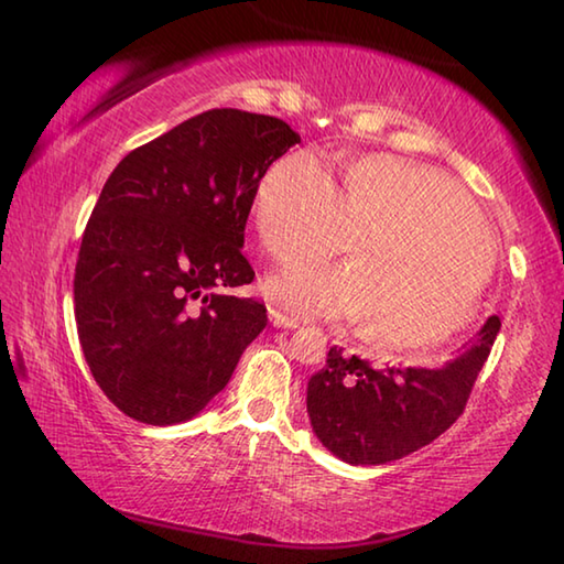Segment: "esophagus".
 I'll list each match as a JSON object with an SVG mask.
<instances>
[{"label": "esophagus", "mask_w": 564, "mask_h": 564, "mask_svg": "<svg viewBox=\"0 0 564 564\" xmlns=\"http://www.w3.org/2000/svg\"><path fill=\"white\" fill-rule=\"evenodd\" d=\"M269 318L275 328H299V321L285 316V313H281L279 308H269Z\"/></svg>", "instance_id": "1"}]
</instances>
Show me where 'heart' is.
Here are the masks:
<instances>
[{
	"instance_id": "b5f03b06",
	"label": "heart",
	"mask_w": 564,
	"mask_h": 564,
	"mask_svg": "<svg viewBox=\"0 0 564 564\" xmlns=\"http://www.w3.org/2000/svg\"><path fill=\"white\" fill-rule=\"evenodd\" d=\"M253 218L271 259L296 261L269 281L271 299L299 316L360 318L362 336L393 350L451 340L498 261L460 186L388 154L350 161L338 188L318 156L291 151L259 181ZM350 240L357 259L348 267L307 261Z\"/></svg>"
}]
</instances>
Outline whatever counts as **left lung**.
Segmentation results:
<instances>
[{"instance_id": "left-lung-1", "label": "left lung", "mask_w": 564, "mask_h": 564, "mask_svg": "<svg viewBox=\"0 0 564 564\" xmlns=\"http://www.w3.org/2000/svg\"><path fill=\"white\" fill-rule=\"evenodd\" d=\"M498 330L500 318H488L441 368H378L333 346L305 398L318 441L350 465H383L433 443L463 415Z\"/></svg>"}]
</instances>
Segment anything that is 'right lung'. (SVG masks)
<instances>
[{
  "instance_id": "add662e5",
  "label": "right lung",
  "mask_w": 564,
  "mask_h": 564,
  "mask_svg": "<svg viewBox=\"0 0 564 564\" xmlns=\"http://www.w3.org/2000/svg\"><path fill=\"white\" fill-rule=\"evenodd\" d=\"M301 137L241 109H208L129 151L84 228L74 316L97 386L147 425L194 417L269 323L234 291L256 188Z\"/></svg>"
}]
</instances>
